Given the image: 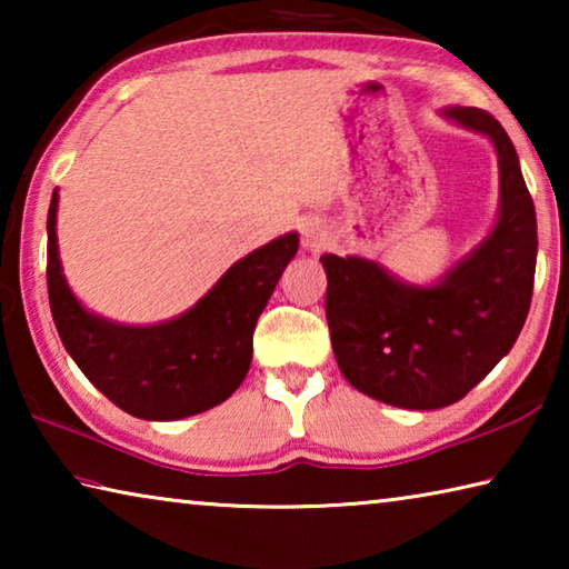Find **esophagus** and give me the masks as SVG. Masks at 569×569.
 <instances>
[{
	"instance_id": "34e87169",
	"label": "esophagus",
	"mask_w": 569,
	"mask_h": 569,
	"mask_svg": "<svg viewBox=\"0 0 569 569\" xmlns=\"http://www.w3.org/2000/svg\"><path fill=\"white\" fill-rule=\"evenodd\" d=\"M326 243H329V230H326L321 223L311 220V223L303 226V248L306 250L316 253V250H321Z\"/></svg>"
}]
</instances>
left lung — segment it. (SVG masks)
Here are the masks:
<instances>
[{
    "label": "left lung",
    "mask_w": 569,
    "mask_h": 569,
    "mask_svg": "<svg viewBox=\"0 0 569 569\" xmlns=\"http://www.w3.org/2000/svg\"><path fill=\"white\" fill-rule=\"evenodd\" d=\"M445 114L495 142L499 218L492 233L437 286H409L366 258L321 256L341 373L366 397L399 409H441L467 397L512 349L532 301L537 218L512 140L479 108Z\"/></svg>",
    "instance_id": "8db88e82"
}]
</instances>
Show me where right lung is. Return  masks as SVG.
<instances>
[{"instance_id":"right-lung-1","label":"right lung","mask_w":569,"mask_h":569,"mask_svg":"<svg viewBox=\"0 0 569 569\" xmlns=\"http://www.w3.org/2000/svg\"><path fill=\"white\" fill-rule=\"evenodd\" d=\"M57 190L47 213V291L57 333L84 377L114 407L138 419L170 421L218 407L246 379L258 316L298 236L286 233L240 258L178 319L120 326L84 311L62 276L57 253Z\"/></svg>"}]
</instances>
